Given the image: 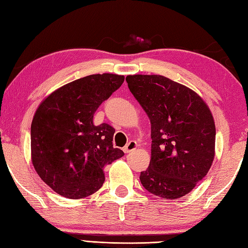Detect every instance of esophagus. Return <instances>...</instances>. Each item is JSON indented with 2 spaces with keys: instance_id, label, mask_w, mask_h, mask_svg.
<instances>
[{
  "instance_id": "esophagus-1",
  "label": "esophagus",
  "mask_w": 248,
  "mask_h": 248,
  "mask_svg": "<svg viewBox=\"0 0 248 248\" xmlns=\"http://www.w3.org/2000/svg\"><path fill=\"white\" fill-rule=\"evenodd\" d=\"M138 147V143L135 140H130L129 143L124 147V154H130L131 151H133Z\"/></svg>"
}]
</instances>
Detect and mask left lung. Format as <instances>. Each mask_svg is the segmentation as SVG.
Wrapping results in <instances>:
<instances>
[{
	"instance_id": "left-lung-1",
	"label": "left lung",
	"mask_w": 248,
	"mask_h": 248,
	"mask_svg": "<svg viewBox=\"0 0 248 248\" xmlns=\"http://www.w3.org/2000/svg\"><path fill=\"white\" fill-rule=\"evenodd\" d=\"M125 81L151 124V161L140 180L157 197L180 198L212 165V114L192 89L163 76H128Z\"/></svg>"
}]
</instances>
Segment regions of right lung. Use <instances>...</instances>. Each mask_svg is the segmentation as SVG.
<instances>
[{
    "mask_svg": "<svg viewBox=\"0 0 248 248\" xmlns=\"http://www.w3.org/2000/svg\"><path fill=\"white\" fill-rule=\"evenodd\" d=\"M124 81L110 73L84 77L52 93L36 110L31 162L57 194L78 199L97 192L104 182L103 167L124 155L113 147L115 129L93 123L94 112Z\"/></svg>",
    "mask_w": 248,
    "mask_h": 248,
    "instance_id": "add662e5",
    "label": "right lung"
}]
</instances>
